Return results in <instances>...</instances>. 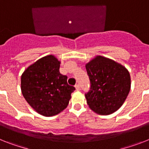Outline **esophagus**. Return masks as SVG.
<instances>
[{
	"instance_id": "esophagus-1",
	"label": "esophagus",
	"mask_w": 149,
	"mask_h": 149,
	"mask_svg": "<svg viewBox=\"0 0 149 149\" xmlns=\"http://www.w3.org/2000/svg\"><path fill=\"white\" fill-rule=\"evenodd\" d=\"M75 88H76V90H77V91H79V90H80V85L78 84L75 85Z\"/></svg>"
}]
</instances>
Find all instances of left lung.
Wrapping results in <instances>:
<instances>
[{
    "mask_svg": "<svg viewBox=\"0 0 149 149\" xmlns=\"http://www.w3.org/2000/svg\"><path fill=\"white\" fill-rule=\"evenodd\" d=\"M91 82L85 94L87 104L100 115H109L120 109L131 88L130 72L123 65L100 55L86 64Z\"/></svg>",
    "mask_w": 149,
    "mask_h": 149,
    "instance_id": "1",
    "label": "left lung"
}]
</instances>
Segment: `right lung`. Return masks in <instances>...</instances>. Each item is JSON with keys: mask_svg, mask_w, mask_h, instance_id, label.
Segmentation results:
<instances>
[{"mask_svg": "<svg viewBox=\"0 0 149 149\" xmlns=\"http://www.w3.org/2000/svg\"><path fill=\"white\" fill-rule=\"evenodd\" d=\"M60 61L54 55L42 57L32 64L21 76V91L29 106L44 116H52L68 105L75 90L68 77L59 72Z\"/></svg>", "mask_w": 149, "mask_h": 149, "instance_id": "obj_1", "label": "right lung"}]
</instances>
